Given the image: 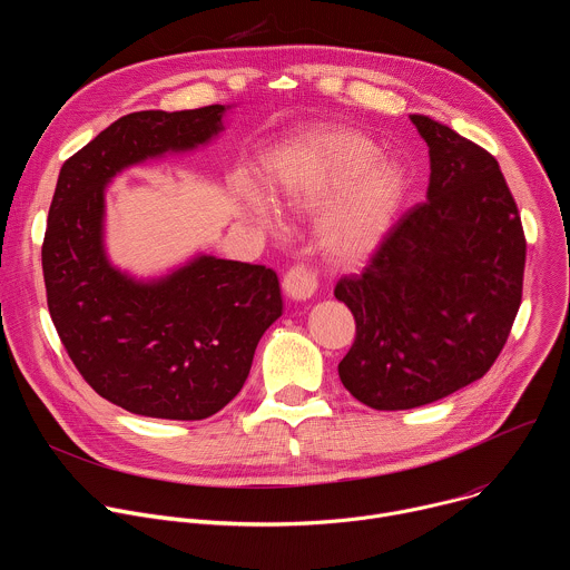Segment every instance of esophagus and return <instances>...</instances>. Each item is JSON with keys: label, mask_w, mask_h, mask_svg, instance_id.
Here are the masks:
<instances>
[{"label": "esophagus", "mask_w": 570, "mask_h": 570, "mask_svg": "<svg viewBox=\"0 0 570 570\" xmlns=\"http://www.w3.org/2000/svg\"><path fill=\"white\" fill-rule=\"evenodd\" d=\"M282 286L288 297L308 299V297H313V293L317 288V273L313 268H308L306 264H295L293 268L286 271Z\"/></svg>", "instance_id": "34e87169"}]
</instances>
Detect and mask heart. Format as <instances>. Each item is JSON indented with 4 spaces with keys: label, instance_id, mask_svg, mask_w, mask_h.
I'll return each mask as SVG.
<instances>
[{
    "label": "heart",
    "instance_id": "b5f03b06",
    "mask_svg": "<svg viewBox=\"0 0 570 570\" xmlns=\"http://www.w3.org/2000/svg\"><path fill=\"white\" fill-rule=\"evenodd\" d=\"M376 153L358 130H311L286 146L282 171L268 189L279 214L320 216L317 248L336 266L370 262L396 220L405 174L392 159H374ZM243 191L255 200L248 187Z\"/></svg>",
    "mask_w": 570,
    "mask_h": 570
}]
</instances>
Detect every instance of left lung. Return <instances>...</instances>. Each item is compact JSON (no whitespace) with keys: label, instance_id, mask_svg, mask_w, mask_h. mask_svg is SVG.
<instances>
[{"label":"left lung","instance_id":"1","mask_svg":"<svg viewBox=\"0 0 570 570\" xmlns=\"http://www.w3.org/2000/svg\"><path fill=\"white\" fill-rule=\"evenodd\" d=\"M411 121L429 144L426 203L334 291L356 320L338 374L374 411L417 409L482 379L523 293L525 234L499 161L440 121Z\"/></svg>","mask_w":570,"mask_h":570}]
</instances>
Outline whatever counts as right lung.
Here are the masks:
<instances>
[{
  "instance_id": "add662e5",
  "label": "right lung",
  "mask_w": 570,
  "mask_h": 570,
  "mask_svg": "<svg viewBox=\"0 0 570 570\" xmlns=\"http://www.w3.org/2000/svg\"><path fill=\"white\" fill-rule=\"evenodd\" d=\"M225 106L126 115L60 169L42 243L53 327L95 392L157 420H207L240 392L282 315L277 273L200 255L137 282L104 248L106 185L126 167L191 150L223 130Z\"/></svg>"
}]
</instances>
